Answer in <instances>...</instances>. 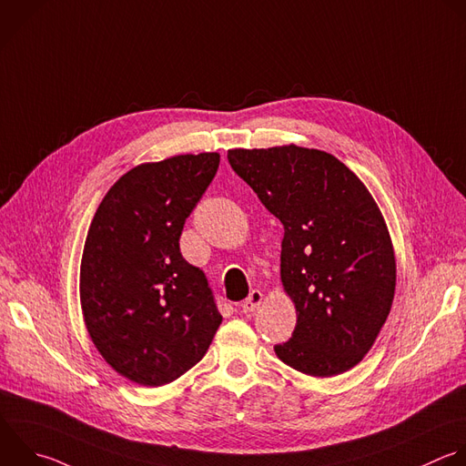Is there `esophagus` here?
<instances>
[{
	"mask_svg": "<svg viewBox=\"0 0 466 466\" xmlns=\"http://www.w3.org/2000/svg\"><path fill=\"white\" fill-rule=\"evenodd\" d=\"M261 299H263V294H261L259 290H252V292L248 294V298H247V299L241 303V311H243L245 315H250V313H254L256 309L259 307Z\"/></svg>",
	"mask_w": 466,
	"mask_h": 466,
	"instance_id": "esophagus-1",
	"label": "esophagus"
}]
</instances>
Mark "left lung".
<instances>
[{
  "label": "left lung",
  "mask_w": 466,
  "mask_h": 466,
  "mask_svg": "<svg viewBox=\"0 0 466 466\" xmlns=\"http://www.w3.org/2000/svg\"><path fill=\"white\" fill-rule=\"evenodd\" d=\"M232 170L283 228L281 281L296 305L281 362L313 377L357 366L384 326L395 256L362 181L331 153L299 146L228 149Z\"/></svg>",
  "instance_id": "left-lung-1"
}]
</instances>
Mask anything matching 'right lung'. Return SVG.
Listing matches in <instances>:
<instances>
[{"label": "right lung", "mask_w": 466, "mask_h": 466, "mask_svg": "<svg viewBox=\"0 0 466 466\" xmlns=\"http://www.w3.org/2000/svg\"><path fill=\"white\" fill-rule=\"evenodd\" d=\"M219 167V153L135 167L106 194L80 265V301L104 360L140 386H163L196 366L219 324L205 272L179 248Z\"/></svg>", "instance_id": "right-lung-1"}]
</instances>
